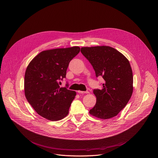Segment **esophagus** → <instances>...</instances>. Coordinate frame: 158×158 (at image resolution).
I'll return each instance as SVG.
<instances>
[{
	"label": "esophagus",
	"instance_id": "34e87169",
	"mask_svg": "<svg viewBox=\"0 0 158 158\" xmlns=\"http://www.w3.org/2000/svg\"><path fill=\"white\" fill-rule=\"evenodd\" d=\"M77 92L79 93V94H88L89 93V92L88 91H81V90H79V91H77Z\"/></svg>",
	"mask_w": 158,
	"mask_h": 158
}]
</instances>
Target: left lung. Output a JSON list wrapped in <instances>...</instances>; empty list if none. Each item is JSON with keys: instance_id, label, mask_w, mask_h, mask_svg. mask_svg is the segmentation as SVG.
<instances>
[{"instance_id": "obj_1", "label": "left lung", "mask_w": 158, "mask_h": 158, "mask_svg": "<svg viewBox=\"0 0 158 158\" xmlns=\"http://www.w3.org/2000/svg\"><path fill=\"white\" fill-rule=\"evenodd\" d=\"M81 52L91 63L96 77L105 81L101 90H94L96 104L89 113L102 119L115 117L125 107L133 92V74L128 60L107 46L83 47Z\"/></svg>"}]
</instances>
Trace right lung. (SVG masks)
Here are the masks:
<instances>
[{"mask_svg":"<svg viewBox=\"0 0 158 158\" xmlns=\"http://www.w3.org/2000/svg\"><path fill=\"white\" fill-rule=\"evenodd\" d=\"M80 52L79 46L41 52L26 68L24 94L35 112L47 119L58 121L68 115L76 92L60 87L70 60Z\"/></svg>","mask_w":158,"mask_h":158,"instance_id":"1","label":"right lung"}]
</instances>
